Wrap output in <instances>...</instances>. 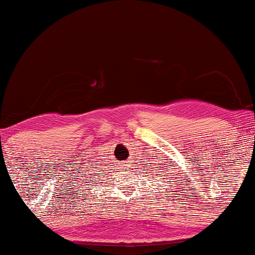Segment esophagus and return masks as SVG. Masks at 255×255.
Segmentation results:
<instances>
[{
	"mask_svg": "<svg viewBox=\"0 0 255 255\" xmlns=\"http://www.w3.org/2000/svg\"><path fill=\"white\" fill-rule=\"evenodd\" d=\"M122 166H123V167H122V168H123V170L125 171V170H127V168H128V164H125V163H123V164H122Z\"/></svg>",
	"mask_w": 255,
	"mask_h": 255,
	"instance_id": "obj_1",
	"label": "esophagus"
}]
</instances>
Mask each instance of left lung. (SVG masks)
I'll list each match as a JSON object with an SVG mask.
<instances>
[{"instance_id":"left-lung-1","label":"left lung","mask_w":255,"mask_h":255,"mask_svg":"<svg viewBox=\"0 0 255 255\" xmlns=\"http://www.w3.org/2000/svg\"><path fill=\"white\" fill-rule=\"evenodd\" d=\"M158 172V171H157ZM158 176H164V174H159V172H158ZM160 179H163V178H160ZM165 179H166V178H165Z\"/></svg>"}]
</instances>
